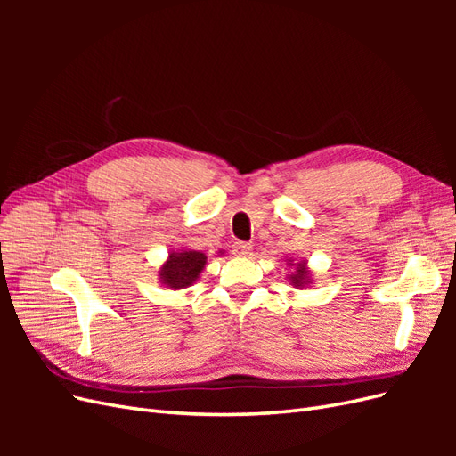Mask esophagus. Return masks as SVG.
<instances>
[{
	"label": "esophagus",
	"mask_w": 456,
	"mask_h": 456,
	"mask_svg": "<svg viewBox=\"0 0 456 456\" xmlns=\"http://www.w3.org/2000/svg\"><path fill=\"white\" fill-rule=\"evenodd\" d=\"M251 243H245V241H236L232 245V253L236 256H249L251 255Z\"/></svg>",
	"instance_id": "1"
}]
</instances>
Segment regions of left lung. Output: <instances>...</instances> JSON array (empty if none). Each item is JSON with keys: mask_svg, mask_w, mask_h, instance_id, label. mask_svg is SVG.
I'll return each mask as SVG.
<instances>
[{"mask_svg": "<svg viewBox=\"0 0 456 456\" xmlns=\"http://www.w3.org/2000/svg\"><path fill=\"white\" fill-rule=\"evenodd\" d=\"M287 266H291L293 272L287 275L289 283L297 289H305L312 283V270L308 268L306 260H295V258H287Z\"/></svg>", "mask_w": 456, "mask_h": 456, "instance_id": "8db88e82", "label": "left lung"}]
</instances>
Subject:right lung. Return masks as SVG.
I'll use <instances>...</instances> for the list:
<instances>
[{
    "label": "right lung",
    "mask_w": 456,
    "mask_h": 456,
    "mask_svg": "<svg viewBox=\"0 0 456 456\" xmlns=\"http://www.w3.org/2000/svg\"><path fill=\"white\" fill-rule=\"evenodd\" d=\"M218 255H224V251H218ZM207 265V256L201 251L194 249H176L171 251L167 260L163 262L158 270V280L163 287L178 291V289H186L194 285L200 278Z\"/></svg>",
    "instance_id": "right-lung-1"
}]
</instances>
